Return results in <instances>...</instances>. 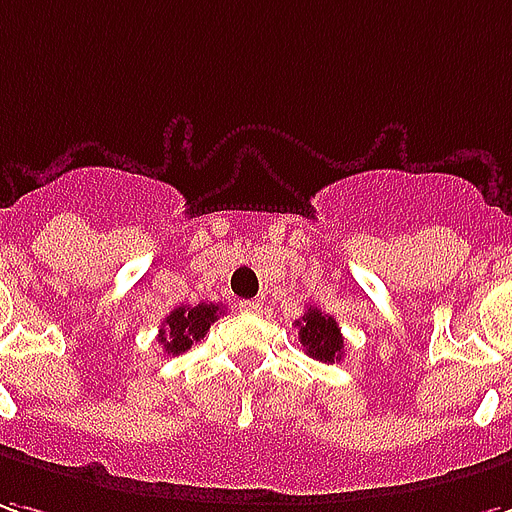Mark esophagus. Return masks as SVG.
Segmentation results:
<instances>
[{"label": "esophagus", "instance_id": "obj_1", "mask_svg": "<svg viewBox=\"0 0 512 512\" xmlns=\"http://www.w3.org/2000/svg\"><path fill=\"white\" fill-rule=\"evenodd\" d=\"M241 310H244V313H260L263 305H260V299H252V302H241Z\"/></svg>", "mask_w": 512, "mask_h": 512}]
</instances>
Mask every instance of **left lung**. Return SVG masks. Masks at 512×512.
<instances>
[{
	"label": "left lung",
	"mask_w": 512,
	"mask_h": 512,
	"mask_svg": "<svg viewBox=\"0 0 512 512\" xmlns=\"http://www.w3.org/2000/svg\"><path fill=\"white\" fill-rule=\"evenodd\" d=\"M299 327V343L305 355L316 357L321 363H338L343 355V335L338 321L318 307H310L305 316L296 321Z\"/></svg>",
	"instance_id": "1"
}]
</instances>
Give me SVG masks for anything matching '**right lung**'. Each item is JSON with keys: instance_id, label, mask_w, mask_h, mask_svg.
Segmentation results:
<instances>
[{"instance_id": "1", "label": "right lung", "mask_w": 512, "mask_h": 512, "mask_svg": "<svg viewBox=\"0 0 512 512\" xmlns=\"http://www.w3.org/2000/svg\"><path fill=\"white\" fill-rule=\"evenodd\" d=\"M221 316L219 305H207V302H199V305L188 307L182 305L177 310H171L169 316L163 318V327H160V335L157 341L163 343V349L169 355H182L188 352L196 341L205 338V332L210 330V324Z\"/></svg>"}]
</instances>
